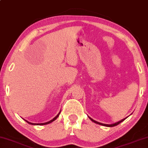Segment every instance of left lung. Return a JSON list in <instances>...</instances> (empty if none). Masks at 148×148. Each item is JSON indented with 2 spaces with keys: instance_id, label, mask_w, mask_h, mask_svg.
Here are the masks:
<instances>
[{
  "instance_id": "left-lung-1",
  "label": "left lung",
  "mask_w": 148,
  "mask_h": 148,
  "mask_svg": "<svg viewBox=\"0 0 148 148\" xmlns=\"http://www.w3.org/2000/svg\"><path fill=\"white\" fill-rule=\"evenodd\" d=\"M88 118H89V119H90V121H92V122H93V123H95L98 124V125H102V126H105V127H114V126H116V125H119L120 123H122V122L125 121V120L126 119H127V117L125 118V119H123V120H121V121H119V122H116V123H114V124H110V125H107V124H103V123H99V122L95 121V120L92 119L91 118L89 117V116H88Z\"/></svg>"
}]
</instances>
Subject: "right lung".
<instances>
[{
	"label": "right lung",
	"instance_id": "1",
	"mask_svg": "<svg viewBox=\"0 0 148 148\" xmlns=\"http://www.w3.org/2000/svg\"><path fill=\"white\" fill-rule=\"evenodd\" d=\"M60 112H61V111H60V112H59L58 114V115L56 116V117L53 118V119L52 120H51L50 121L47 122V123H37V124H36V123H29V122H28L27 121H26V120H25V122H27V123H28V124H29V125H47V124H49V123H52L53 121H54L55 120H56L57 119H58V116H59V115H60Z\"/></svg>",
	"mask_w": 148,
	"mask_h": 148
}]
</instances>
